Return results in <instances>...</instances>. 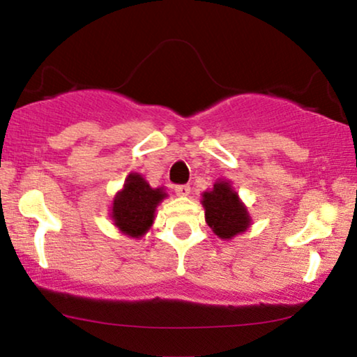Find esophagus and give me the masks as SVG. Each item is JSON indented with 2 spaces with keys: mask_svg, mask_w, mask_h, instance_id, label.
Wrapping results in <instances>:
<instances>
[{
  "mask_svg": "<svg viewBox=\"0 0 357 357\" xmlns=\"http://www.w3.org/2000/svg\"><path fill=\"white\" fill-rule=\"evenodd\" d=\"M174 192H176V196L186 197V196H189V192H191V188H189L188 184H179V186H174Z\"/></svg>",
  "mask_w": 357,
  "mask_h": 357,
  "instance_id": "1",
  "label": "esophagus"
}]
</instances>
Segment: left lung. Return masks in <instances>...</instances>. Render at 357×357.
<instances>
[{
  "label": "left lung",
  "instance_id": "obj_1",
  "mask_svg": "<svg viewBox=\"0 0 357 357\" xmlns=\"http://www.w3.org/2000/svg\"><path fill=\"white\" fill-rule=\"evenodd\" d=\"M202 206L207 225L218 238L231 240L251 225L248 208L228 181H217L211 191L204 192Z\"/></svg>",
  "mask_w": 357,
  "mask_h": 357
}]
</instances>
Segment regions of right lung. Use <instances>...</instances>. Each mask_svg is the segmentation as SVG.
Instances as JSON below:
<instances>
[{"label":"right lung","instance_id":"1","mask_svg":"<svg viewBox=\"0 0 357 357\" xmlns=\"http://www.w3.org/2000/svg\"><path fill=\"white\" fill-rule=\"evenodd\" d=\"M168 196L163 188L153 189L139 173L127 176L122 191L114 197L111 218L123 235L140 238L150 230L158 204Z\"/></svg>","mask_w":357,"mask_h":357}]
</instances>
